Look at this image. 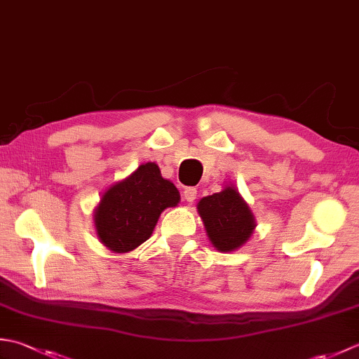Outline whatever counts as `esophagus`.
I'll return each instance as SVG.
<instances>
[{
  "label": "esophagus",
  "mask_w": 359,
  "mask_h": 359,
  "mask_svg": "<svg viewBox=\"0 0 359 359\" xmlns=\"http://www.w3.org/2000/svg\"><path fill=\"white\" fill-rule=\"evenodd\" d=\"M196 197H197V189H196L194 187H188V188H185V191H184V199H185L187 202H194V201H196Z\"/></svg>",
  "instance_id": "1"
}]
</instances>
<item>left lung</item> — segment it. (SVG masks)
<instances>
[{"instance_id":"8db88e82","label":"left lung","mask_w":359,"mask_h":359,"mask_svg":"<svg viewBox=\"0 0 359 359\" xmlns=\"http://www.w3.org/2000/svg\"><path fill=\"white\" fill-rule=\"evenodd\" d=\"M197 211L211 243L224 253L241 248L256 226L253 212L233 185L203 197L197 203Z\"/></svg>"}]
</instances>
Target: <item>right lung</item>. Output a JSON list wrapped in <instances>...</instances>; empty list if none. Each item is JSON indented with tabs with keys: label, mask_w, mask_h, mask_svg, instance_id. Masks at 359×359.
Instances as JSON below:
<instances>
[{
	"label": "right lung",
	"mask_w": 359,
	"mask_h": 359,
	"mask_svg": "<svg viewBox=\"0 0 359 359\" xmlns=\"http://www.w3.org/2000/svg\"><path fill=\"white\" fill-rule=\"evenodd\" d=\"M180 201L177 188L152 162L111 185L94 210L97 236L114 253H128L151 238L162 211Z\"/></svg>",
	"instance_id": "obj_1"
}]
</instances>
